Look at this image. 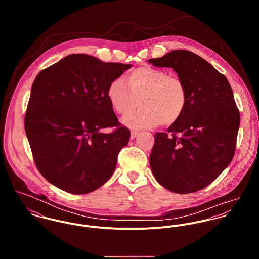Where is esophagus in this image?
I'll return each mask as SVG.
<instances>
[{
  "mask_svg": "<svg viewBox=\"0 0 259 259\" xmlns=\"http://www.w3.org/2000/svg\"><path fill=\"white\" fill-rule=\"evenodd\" d=\"M139 134H140V132H139V131H137V130H133V131L131 132V139H132V140H133V139H135Z\"/></svg>",
  "mask_w": 259,
  "mask_h": 259,
  "instance_id": "esophagus-1",
  "label": "esophagus"
}]
</instances>
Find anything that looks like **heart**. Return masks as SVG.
I'll return each mask as SVG.
<instances>
[{
    "instance_id": "b5f03b06",
    "label": "heart",
    "mask_w": 259,
    "mask_h": 259,
    "mask_svg": "<svg viewBox=\"0 0 259 259\" xmlns=\"http://www.w3.org/2000/svg\"><path fill=\"white\" fill-rule=\"evenodd\" d=\"M115 78L108 87L107 97L112 109L120 115L134 111L140 100L141 109L123 118L127 126L152 127L159 123L171 125L185 112L187 91L185 82L166 71L152 67H140Z\"/></svg>"
}]
</instances>
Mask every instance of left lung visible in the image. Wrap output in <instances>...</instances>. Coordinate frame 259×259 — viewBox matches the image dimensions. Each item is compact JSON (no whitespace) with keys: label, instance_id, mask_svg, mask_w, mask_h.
<instances>
[{"label":"left lung","instance_id":"1","mask_svg":"<svg viewBox=\"0 0 259 259\" xmlns=\"http://www.w3.org/2000/svg\"><path fill=\"white\" fill-rule=\"evenodd\" d=\"M171 68L185 82L187 105L166 133L154 135L149 164L155 180L176 193L210 185L233 158L240 114L227 78L192 52L171 51L149 59Z\"/></svg>","mask_w":259,"mask_h":259}]
</instances>
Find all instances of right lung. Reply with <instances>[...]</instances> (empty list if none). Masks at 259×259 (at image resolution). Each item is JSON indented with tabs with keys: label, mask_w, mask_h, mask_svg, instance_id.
I'll return each instance as SVG.
<instances>
[{
	"label": "right lung",
	"mask_w": 259,
	"mask_h": 259,
	"mask_svg": "<svg viewBox=\"0 0 259 259\" xmlns=\"http://www.w3.org/2000/svg\"><path fill=\"white\" fill-rule=\"evenodd\" d=\"M131 67L73 54L37 74L25 131L36 166L49 183L85 194L110 180L131 132L118 122L107 91ZM107 127L115 130L105 134Z\"/></svg>",
	"instance_id": "right-lung-1"
}]
</instances>
